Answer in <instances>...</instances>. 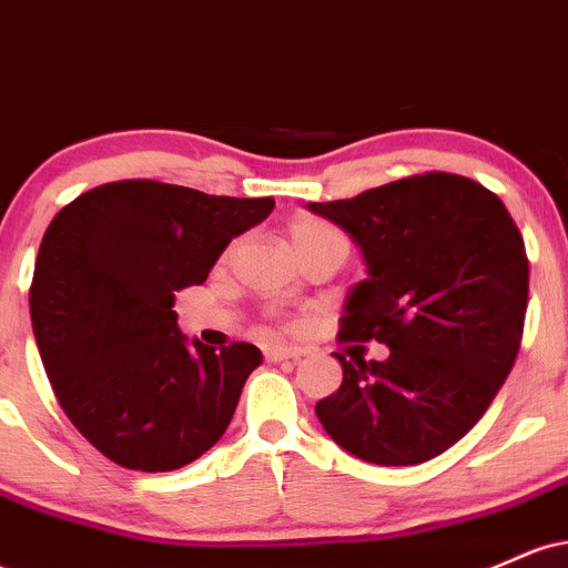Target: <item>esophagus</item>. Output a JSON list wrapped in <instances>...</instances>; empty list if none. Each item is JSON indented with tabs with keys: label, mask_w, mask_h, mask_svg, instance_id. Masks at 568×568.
Segmentation results:
<instances>
[{
	"label": "esophagus",
	"mask_w": 568,
	"mask_h": 568,
	"mask_svg": "<svg viewBox=\"0 0 568 568\" xmlns=\"http://www.w3.org/2000/svg\"><path fill=\"white\" fill-rule=\"evenodd\" d=\"M306 355V349L302 347H270L266 349V361H302Z\"/></svg>",
	"instance_id": "esophagus-1"
}]
</instances>
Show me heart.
<instances>
[{"mask_svg": "<svg viewBox=\"0 0 568 568\" xmlns=\"http://www.w3.org/2000/svg\"><path fill=\"white\" fill-rule=\"evenodd\" d=\"M288 240H291L293 251H296L298 258L306 256V253L321 251V247H328V245L349 247L347 237H344L342 230H336L331 221L317 219V216L293 219L291 226H288ZM232 253H234V243L224 251V262L232 256Z\"/></svg>", "mask_w": 568, "mask_h": 568, "instance_id": "obj_1", "label": "heart"}]
</instances>
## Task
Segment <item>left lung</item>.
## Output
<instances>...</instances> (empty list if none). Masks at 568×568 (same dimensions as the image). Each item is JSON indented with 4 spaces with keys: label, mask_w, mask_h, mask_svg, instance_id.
I'll list each match as a JSON object with an SVG mask.
<instances>
[{
    "label": "left lung",
    "mask_w": 568,
    "mask_h": 568,
    "mask_svg": "<svg viewBox=\"0 0 568 568\" xmlns=\"http://www.w3.org/2000/svg\"><path fill=\"white\" fill-rule=\"evenodd\" d=\"M361 245L338 342H382L347 361L317 403L338 446L374 465H419L465 438L505 384L529 304V258L505 202L478 181L429 171L352 200L310 202Z\"/></svg>",
    "instance_id": "left-lung-1"
}]
</instances>
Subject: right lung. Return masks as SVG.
Listing matches in <instances>:
<instances>
[{
    "instance_id": "obj_1",
    "label": "right lung",
    "mask_w": 568,
    "mask_h": 568,
    "mask_svg": "<svg viewBox=\"0 0 568 568\" xmlns=\"http://www.w3.org/2000/svg\"><path fill=\"white\" fill-rule=\"evenodd\" d=\"M272 207V197L128 179L50 221L29 288L37 347L71 425L116 465L179 470L230 427L262 352L189 342L173 304Z\"/></svg>"
}]
</instances>
